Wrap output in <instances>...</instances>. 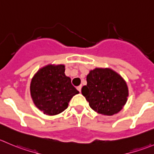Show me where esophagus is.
I'll return each instance as SVG.
<instances>
[{"instance_id":"1","label":"esophagus","mask_w":154,"mask_h":154,"mask_svg":"<svg viewBox=\"0 0 154 154\" xmlns=\"http://www.w3.org/2000/svg\"><path fill=\"white\" fill-rule=\"evenodd\" d=\"M81 88H82V86H81V85H80V86H77V90H78L79 91V92H81Z\"/></svg>"}]
</instances>
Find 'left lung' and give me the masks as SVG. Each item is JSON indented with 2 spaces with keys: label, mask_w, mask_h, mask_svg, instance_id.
<instances>
[{
  "label": "left lung",
  "mask_w": 154,
  "mask_h": 154,
  "mask_svg": "<svg viewBox=\"0 0 154 154\" xmlns=\"http://www.w3.org/2000/svg\"><path fill=\"white\" fill-rule=\"evenodd\" d=\"M81 92L92 110L111 116L118 113L127 101L128 87L117 73L109 68H95L86 77Z\"/></svg>",
  "instance_id": "obj_1"
}]
</instances>
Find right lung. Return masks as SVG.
Here are the masks:
<instances>
[{
	"label": "right lung",
	"mask_w": 154,
	"mask_h": 154,
	"mask_svg": "<svg viewBox=\"0 0 154 154\" xmlns=\"http://www.w3.org/2000/svg\"><path fill=\"white\" fill-rule=\"evenodd\" d=\"M31 95L34 104L47 115H56L68 107L79 92L65 74V65H49L37 71L31 80Z\"/></svg>",
	"instance_id": "obj_1"
}]
</instances>
